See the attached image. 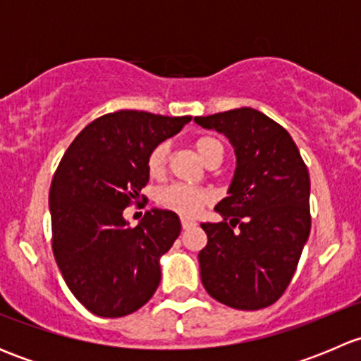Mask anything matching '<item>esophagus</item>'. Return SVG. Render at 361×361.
Masks as SVG:
<instances>
[{
    "label": "esophagus",
    "mask_w": 361,
    "mask_h": 361,
    "mask_svg": "<svg viewBox=\"0 0 361 361\" xmlns=\"http://www.w3.org/2000/svg\"><path fill=\"white\" fill-rule=\"evenodd\" d=\"M194 225H195V221L188 220V218H181V227H183V231H187V228L194 227Z\"/></svg>",
    "instance_id": "1"
}]
</instances>
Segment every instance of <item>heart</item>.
<instances>
[{"label":"heart","instance_id":"heart-1","mask_svg":"<svg viewBox=\"0 0 361 361\" xmlns=\"http://www.w3.org/2000/svg\"><path fill=\"white\" fill-rule=\"evenodd\" d=\"M194 147H195V152L199 154V157H201L204 162H207L214 152L221 150L220 141L209 136L199 137V140L195 141ZM167 155H169V148H167L166 143H160L159 147H155L154 150H152V154L148 155V160H147L148 173H150L152 176L155 178L162 176L164 171H166ZM209 201H211L209 192L204 190V188L188 187V185L174 183V185H169V187L160 188L157 192V204L160 207L188 218L195 216V214L201 211L204 204H207Z\"/></svg>","mask_w":361,"mask_h":361}]
</instances>
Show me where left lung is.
Masks as SVG:
<instances>
[{"mask_svg": "<svg viewBox=\"0 0 361 361\" xmlns=\"http://www.w3.org/2000/svg\"><path fill=\"white\" fill-rule=\"evenodd\" d=\"M194 122L224 134L235 154L228 195L214 206L224 220L201 225L207 234L199 253L201 281L228 307H267L292 281L311 232L307 167L292 136L253 108ZM235 224L240 231L234 233Z\"/></svg>", "mask_w": 361, "mask_h": 361, "instance_id": "left-lung-1", "label": "left lung"}]
</instances>
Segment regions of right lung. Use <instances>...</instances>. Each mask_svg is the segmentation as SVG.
<instances>
[{"mask_svg":"<svg viewBox=\"0 0 361 361\" xmlns=\"http://www.w3.org/2000/svg\"><path fill=\"white\" fill-rule=\"evenodd\" d=\"M190 120L137 110L108 113L75 137L54 174V257L68 288L94 314L122 318L157 290L160 257L180 235V218L152 207L129 227L123 209L140 201L152 150Z\"/></svg>","mask_w":361,"mask_h":361,"instance_id":"add662e5","label":"right lung"}]
</instances>
